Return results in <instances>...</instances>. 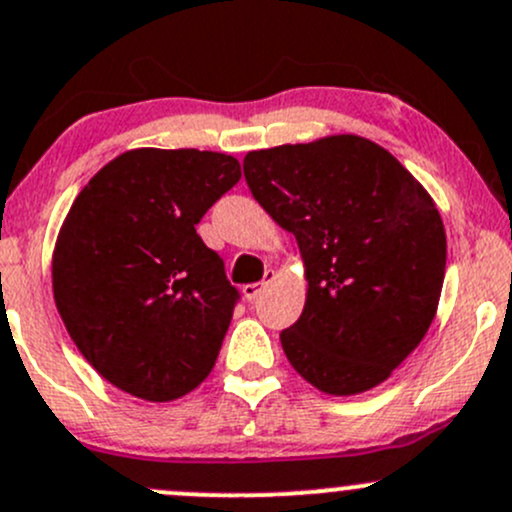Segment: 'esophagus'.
<instances>
[{"instance_id":"1","label":"esophagus","mask_w":512,"mask_h":512,"mask_svg":"<svg viewBox=\"0 0 512 512\" xmlns=\"http://www.w3.org/2000/svg\"><path fill=\"white\" fill-rule=\"evenodd\" d=\"M270 279H272V272H267V279H265V282L245 284V287H242V294H245V299H247V301H255L257 297H260L262 292H265V287H267V284H270Z\"/></svg>"}]
</instances>
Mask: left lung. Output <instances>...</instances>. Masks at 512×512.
I'll list each match as a JSON object with an SVG mask.
<instances>
[{
	"mask_svg": "<svg viewBox=\"0 0 512 512\" xmlns=\"http://www.w3.org/2000/svg\"><path fill=\"white\" fill-rule=\"evenodd\" d=\"M242 171L304 257V311L279 333L292 368L328 395L380 385L437 314L446 233L429 193L355 134L250 152Z\"/></svg>",
	"mask_w": 512,
	"mask_h": 512,
	"instance_id": "8db88e82",
	"label": "left lung"
}]
</instances>
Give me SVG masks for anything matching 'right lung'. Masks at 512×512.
<instances>
[{"label":"right lung","mask_w":512,"mask_h":512,"mask_svg":"<svg viewBox=\"0 0 512 512\" xmlns=\"http://www.w3.org/2000/svg\"><path fill=\"white\" fill-rule=\"evenodd\" d=\"M238 181L228 154L132 149L78 193L53 252V299L107 383L169 402L208 378L240 292L196 225Z\"/></svg>","instance_id":"right-lung-1"}]
</instances>
